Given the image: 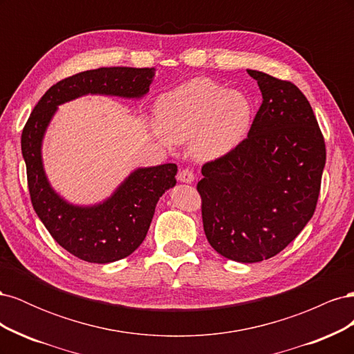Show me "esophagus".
Listing matches in <instances>:
<instances>
[{
  "instance_id": "34e87169",
  "label": "esophagus",
  "mask_w": 354,
  "mask_h": 354,
  "mask_svg": "<svg viewBox=\"0 0 354 354\" xmlns=\"http://www.w3.org/2000/svg\"><path fill=\"white\" fill-rule=\"evenodd\" d=\"M177 178H178L180 183H187V185L194 183V181H195V176L190 169H181L178 176H177Z\"/></svg>"
}]
</instances>
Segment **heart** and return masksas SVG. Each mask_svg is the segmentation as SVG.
Here are the masks:
<instances>
[{
  "instance_id": "heart-1",
  "label": "heart",
  "mask_w": 354,
  "mask_h": 354,
  "mask_svg": "<svg viewBox=\"0 0 354 354\" xmlns=\"http://www.w3.org/2000/svg\"><path fill=\"white\" fill-rule=\"evenodd\" d=\"M251 120L252 106L243 93L195 78L160 95L152 131L165 146L190 140L195 159L209 162L241 145Z\"/></svg>"
}]
</instances>
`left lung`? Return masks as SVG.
<instances>
[{"label":"left lung","instance_id":"8db88e82","mask_svg":"<svg viewBox=\"0 0 354 354\" xmlns=\"http://www.w3.org/2000/svg\"><path fill=\"white\" fill-rule=\"evenodd\" d=\"M246 72L259 84L260 109L236 149L202 167L198 192L212 248L259 263L279 254L313 217L326 151L312 106L294 84Z\"/></svg>","mask_w":354,"mask_h":354}]
</instances>
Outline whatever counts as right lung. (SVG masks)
I'll return each mask as SVG.
<instances>
[{
    "instance_id": "add662e5",
    "label": "right lung",
    "mask_w": 354,
    "mask_h": 354,
    "mask_svg": "<svg viewBox=\"0 0 354 354\" xmlns=\"http://www.w3.org/2000/svg\"><path fill=\"white\" fill-rule=\"evenodd\" d=\"M153 68H99L53 85L32 111L22 133L30 201L55 241L78 259L108 264L133 254L145 241L159 198L177 180V165L138 167L106 199L78 205L51 186L42 162V142L59 106L84 95L140 100L153 82Z\"/></svg>"
}]
</instances>
